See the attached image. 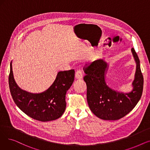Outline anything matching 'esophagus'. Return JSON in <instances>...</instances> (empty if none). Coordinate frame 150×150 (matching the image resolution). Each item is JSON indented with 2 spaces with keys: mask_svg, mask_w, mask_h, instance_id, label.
Segmentation results:
<instances>
[{
  "mask_svg": "<svg viewBox=\"0 0 150 150\" xmlns=\"http://www.w3.org/2000/svg\"><path fill=\"white\" fill-rule=\"evenodd\" d=\"M75 76L76 79H78V80L81 79V78H83V74H82L81 70H77L75 72Z\"/></svg>",
  "mask_w": 150,
  "mask_h": 150,
  "instance_id": "34e87169",
  "label": "esophagus"
}]
</instances>
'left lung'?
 I'll use <instances>...</instances> for the list:
<instances>
[{
	"mask_svg": "<svg viewBox=\"0 0 150 150\" xmlns=\"http://www.w3.org/2000/svg\"><path fill=\"white\" fill-rule=\"evenodd\" d=\"M133 56L137 63L133 90L128 93L115 92L109 88L105 81L106 63L98 59L83 68L86 75L83 79L87 85V100L91 111L100 119L116 120L123 117L137 104L143 92L144 77L141 72L140 61L133 48Z\"/></svg>",
	"mask_w": 150,
	"mask_h": 150,
	"instance_id": "left-lung-1",
	"label": "left lung"
}]
</instances>
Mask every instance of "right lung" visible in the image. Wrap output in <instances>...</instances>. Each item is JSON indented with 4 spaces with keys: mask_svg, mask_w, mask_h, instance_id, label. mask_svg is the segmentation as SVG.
Masks as SVG:
<instances>
[{
    "mask_svg": "<svg viewBox=\"0 0 150 150\" xmlns=\"http://www.w3.org/2000/svg\"><path fill=\"white\" fill-rule=\"evenodd\" d=\"M75 77L74 69L61 71L50 87L40 93H31L20 89L16 83L10 64L9 86L12 98L18 108L32 119L41 122L56 120L64 113L66 94Z\"/></svg>",
    "mask_w": 150,
    "mask_h": 150,
    "instance_id": "right-lung-1",
    "label": "right lung"
}]
</instances>
